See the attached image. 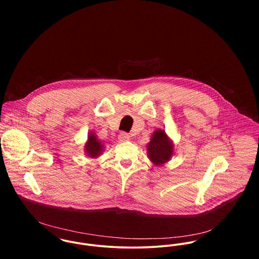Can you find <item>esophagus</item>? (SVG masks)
Returning a JSON list of instances; mask_svg holds the SVG:
<instances>
[{"label":"esophagus","instance_id":"obj_1","mask_svg":"<svg viewBox=\"0 0 259 259\" xmlns=\"http://www.w3.org/2000/svg\"><path fill=\"white\" fill-rule=\"evenodd\" d=\"M130 138H131V136H130L127 133H125V132H121V133H119V135H118V140H119V142H126V141L130 140Z\"/></svg>","mask_w":259,"mask_h":259}]
</instances>
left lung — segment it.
I'll use <instances>...</instances> for the list:
<instances>
[{
	"mask_svg": "<svg viewBox=\"0 0 259 259\" xmlns=\"http://www.w3.org/2000/svg\"><path fill=\"white\" fill-rule=\"evenodd\" d=\"M172 145L168 141L167 136L161 130L154 132L148 145V156L154 164H162L166 162L172 154Z\"/></svg>",
	"mask_w": 259,
	"mask_h": 259,
	"instance_id": "obj_1",
	"label": "left lung"
}]
</instances>
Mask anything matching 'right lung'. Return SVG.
Wrapping results in <instances>:
<instances>
[{
	"instance_id": "1",
	"label": "right lung",
	"mask_w": 259,
	"mask_h": 259,
	"mask_svg": "<svg viewBox=\"0 0 259 259\" xmlns=\"http://www.w3.org/2000/svg\"><path fill=\"white\" fill-rule=\"evenodd\" d=\"M103 148H104V146L97 139V137L93 133L90 134L89 141H88V143L85 145V151H87V153L91 157H96V156L100 155V153L103 150Z\"/></svg>"
}]
</instances>
